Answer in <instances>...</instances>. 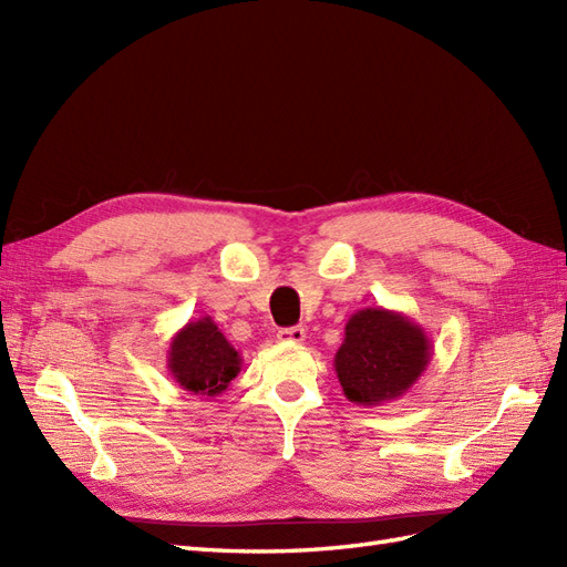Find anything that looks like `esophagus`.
Masks as SVG:
<instances>
[{"mask_svg":"<svg viewBox=\"0 0 567 567\" xmlns=\"http://www.w3.org/2000/svg\"><path fill=\"white\" fill-rule=\"evenodd\" d=\"M277 338L281 342H293V346H300V342H305V338H307V331L302 329V326H290V329H281L277 333Z\"/></svg>","mask_w":567,"mask_h":567,"instance_id":"34e87169","label":"esophagus"}]
</instances>
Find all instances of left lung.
<instances>
[{
  "mask_svg": "<svg viewBox=\"0 0 567 567\" xmlns=\"http://www.w3.org/2000/svg\"><path fill=\"white\" fill-rule=\"evenodd\" d=\"M433 342L406 315L364 307L346 323L333 367L346 398L362 406L400 400L431 364Z\"/></svg>",
  "mask_w": 567,
  "mask_h": 567,
  "instance_id": "obj_1",
  "label": "left lung"
}]
</instances>
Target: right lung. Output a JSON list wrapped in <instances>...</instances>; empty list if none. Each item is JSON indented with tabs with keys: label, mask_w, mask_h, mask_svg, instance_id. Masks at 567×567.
<instances>
[{
	"label": "right lung",
	"mask_w": 567,
	"mask_h": 567,
	"mask_svg": "<svg viewBox=\"0 0 567 567\" xmlns=\"http://www.w3.org/2000/svg\"><path fill=\"white\" fill-rule=\"evenodd\" d=\"M244 359L210 317L188 321L167 350V371L188 394L217 398L241 371Z\"/></svg>",
	"instance_id": "right-lung-1"
}]
</instances>
